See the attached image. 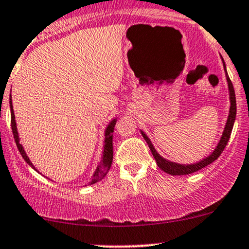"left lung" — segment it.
Here are the masks:
<instances>
[{"mask_svg":"<svg viewBox=\"0 0 249 249\" xmlns=\"http://www.w3.org/2000/svg\"><path fill=\"white\" fill-rule=\"evenodd\" d=\"M223 68H225L226 79H227V83H228L231 107H229L228 118H227V122H226V125H225V130H223L222 136H221V138H220V142H218L216 147L214 149V151H213L212 154L208 156V157L203 158V160H200V162L194 163V164H178V163L171 162V160H165V158H163L162 156H160L157 151H156V149L154 147V145H152L151 141H150L149 137H147V136L143 132V131H141L142 136H143L144 139H145L147 145H149L150 150H151V154L156 160V163H157L158 168L162 169L164 173L169 174V175H173V176H179V175H189V174L196 173V171L201 170L202 168H204V166L209 165L210 163H213L214 160H216L217 158L220 157V155L222 154L223 150H225L227 143H228V141H229V137H231V130H233L234 122H235L236 100H235V92H234L233 84H231V79H229V76H228V73H227L225 61H223Z\"/></svg>","mask_w":249,"mask_h":249,"instance_id":"1","label":"left lung"}]
</instances>
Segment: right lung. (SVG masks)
<instances>
[{
	"instance_id": "1",
	"label": "right lung",
	"mask_w": 249,
	"mask_h": 249,
	"mask_svg": "<svg viewBox=\"0 0 249 249\" xmlns=\"http://www.w3.org/2000/svg\"><path fill=\"white\" fill-rule=\"evenodd\" d=\"M9 104H10V113H12V130H13V135H14V139H15L16 146H18L20 154L22 155L23 160H26V162L28 163V164L31 165L33 169H34V170H36V169H35V166L33 165V163L31 162V160L28 158V156H27L26 151H24L23 146L21 145V143H20V138H18V127H16L15 114H14L13 105H12V95H10V98H9ZM116 123H117L116 118L112 119L110 122V124H108L107 127L105 129V141H104V151H103L102 160H100V163L98 164L97 169H95L94 174L92 175L91 181L87 183L89 185L94 184V183L102 181L104 177L106 176V174L108 173V170H110L112 160H113V145H112V138H113V131H114V126H116ZM87 184H85V185H87Z\"/></svg>"
}]
</instances>
